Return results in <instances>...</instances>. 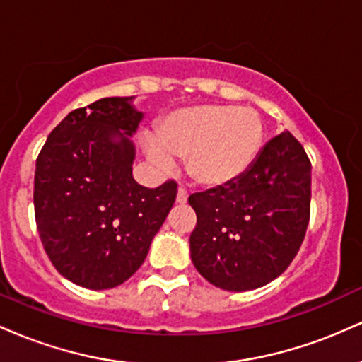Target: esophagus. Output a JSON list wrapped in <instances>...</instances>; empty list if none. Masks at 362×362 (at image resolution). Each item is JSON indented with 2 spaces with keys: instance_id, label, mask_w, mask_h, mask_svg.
<instances>
[{
  "instance_id": "obj_1",
  "label": "esophagus",
  "mask_w": 362,
  "mask_h": 362,
  "mask_svg": "<svg viewBox=\"0 0 362 362\" xmlns=\"http://www.w3.org/2000/svg\"><path fill=\"white\" fill-rule=\"evenodd\" d=\"M187 197H189L187 190L182 189V187H178V190H177V202H178V204H185Z\"/></svg>"
}]
</instances>
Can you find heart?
I'll return each mask as SVG.
<instances>
[{"instance_id": "b5f03b06", "label": "heart", "mask_w": 362, "mask_h": 362, "mask_svg": "<svg viewBox=\"0 0 362 362\" xmlns=\"http://www.w3.org/2000/svg\"><path fill=\"white\" fill-rule=\"evenodd\" d=\"M264 124L255 110L233 105H194L170 112L146 138L144 153L161 168L185 156L189 177L204 187L235 182L252 167L262 148Z\"/></svg>"}]
</instances>
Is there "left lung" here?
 Here are the masks:
<instances>
[{"mask_svg": "<svg viewBox=\"0 0 362 362\" xmlns=\"http://www.w3.org/2000/svg\"><path fill=\"white\" fill-rule=\"evenodd\" d=\"M311 163L289 131L269 141L231 184L192 194L190 259L216 288L250 291L279 277L310 221Z\"/></svg>", "mask_w": 362, "mask_h": 362, "instance_id": "8db88e82", "label": "left lung"}]
</instances>
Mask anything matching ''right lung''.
Instances as JSON below:
<instances>
[{
	"mask_svg": "<svg viewBox=\"0 0 362 362\" xmlns=\"http://www.w3.org/2000/svg\"><path fill=\"white\" fill-rule=\"evenodd\" d=\"M134 97L100 98L69 112L49 134L35 163L34 207L40 240L61 276L86 289L127 281L177 197L132 178V136L144 114Z\"/></svg>",
	"mask_w": 362,
	"mask_h": 362,
	"instance_id": "right-lung-1",
	"label": "right lung"
}]
</instances>
